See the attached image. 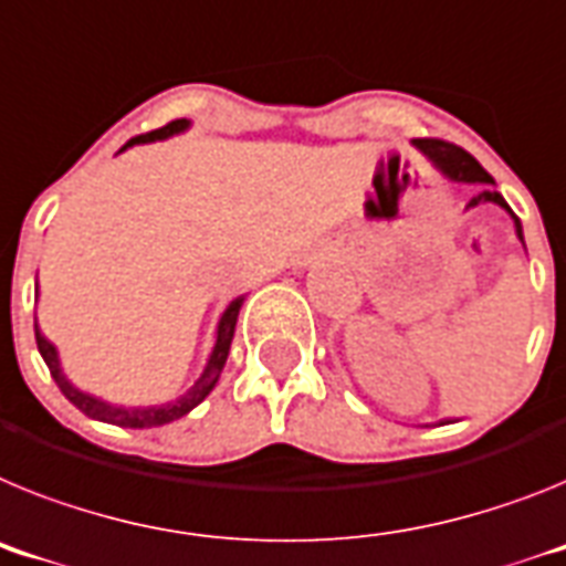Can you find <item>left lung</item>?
<instances>
[{"mask_svg": "<svg viewBox=\"0 0 566 566\" xmlns=\"http://www.w3.org/2000/svg\"><path fill=\"white\" fill-rule=\"evenodd\" d=\"M415 145H418V148H421V151L432 159V166L438 168L443 177H449L452 182H475V186H481V191L472 197L467 209H472V206H481V202H495V206H501L506 214L513 217L515 234H518V240L524 243V229H521V220L513 214V209L506 206L504 197L495 191V180H492L490 174L481 168V163H478L470 151H463V148H458V145H452V143H443V139H415ZM443 423H452V421H438V427H443Z\"/></svg>", "mask_w": 566, "mask_h": 566, "instance_id": "left-lung-1", "label": "left lung"}]
</instances>
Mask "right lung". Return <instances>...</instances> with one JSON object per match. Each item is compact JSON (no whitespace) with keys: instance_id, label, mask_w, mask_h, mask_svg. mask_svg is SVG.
<instances>
[{"instance_id":"1","label":"right lung","mask_w":566,"mask_h":566,"mask_svg":"<svg viewBox=\"0 0 566 566\" xmlns=\"http://www.w3.org/2000/svg\"><path fill=\"white\" fill-rule=\"evenodd\" d=\"M188 128H191V119H174V123L163 125V128H157V132L143 134V137H134L132 143H125L119 151L132 148V145L168 139V137H174V134L188 132ZM243 301H245V294L234 297V301L226 306L223 315H220V323H217V332H214V349H211L209 364L202 366L200 378L195 380V386H188L180 398L166 400V403H157V407H123V403H108V400L96 398V395L76 389V386L65 378V371H62L60 352H56V346H53V343L42 335L40 323L36 321H33V332H36V346H40L42 360H45L48 369H51V378L56 380V386L62 389V395H65V398L71 400V403H74L80 412H85L88 418H94V421L114 423V427L151 429V427H163V423L180 421L182 415H188L195 407H200L202 400L209 398V392L217 386V380H220V371H223V366H226V357H229L231 337H234V326H237V315H240V306H243Z\"/></svg>"}]
</instances>
